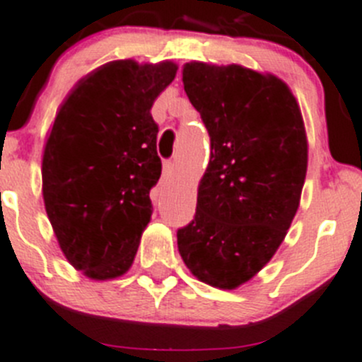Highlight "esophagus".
Here are the masks:
<instances>
[{"instance_id":"1","label":"esophagus","mask_w":362,"mask_h":362,"mask_svg":"<svg viewBox=\"0 0 362 362\" xmlns=\"http://www.w3.org/2000/svg\"><path fill=\"white\" fill-rule=\"evenodd\" d=\"M175 171H177V165H175V162H165L164 171H162V177H164L165 180H170V178L175 177Z\"/></svg>"}]
</instances>
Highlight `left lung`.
Returning a JSON list of instances; mask_svg holds the SVG:
<instances>
[{
	"label": "left lung",
	"mask_w": 362,
	"mask_h": 362,
	"mask_svg": "<svg viewBox=\"0 0 362 362\" xmlns=\"http://www.w3.org/2000/svg\"><path fill=\"white\" fill-rule=\"evenodd\" d=\"M182 82L211 135L197 214L177 232L189 272L235 289L257 275L288 234L307 173V135L288 83L239 64L189 62Z\"/></svg>",
	"instance_id": "8db88e82"
}]
</instances>
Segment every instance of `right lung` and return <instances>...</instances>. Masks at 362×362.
<instances>
[{
	"mask_svg": "<svg viewBox=\"0 0 362 362\" xmlns=\"http://www.w3.org/2000/svg\"><path fill=\"white\" fill-rule=\"evenodd\" d=\"M171 60H114L90 71L60 105L42 153V198L74 269L110 280L130 269L160 178L150 110L175 80Z\"/></svg>",
	"mask_w": 362,
	"mask_h": 362,
	"instance_id": "obj_1",
	"label": "right lung"
}]
</instances>
